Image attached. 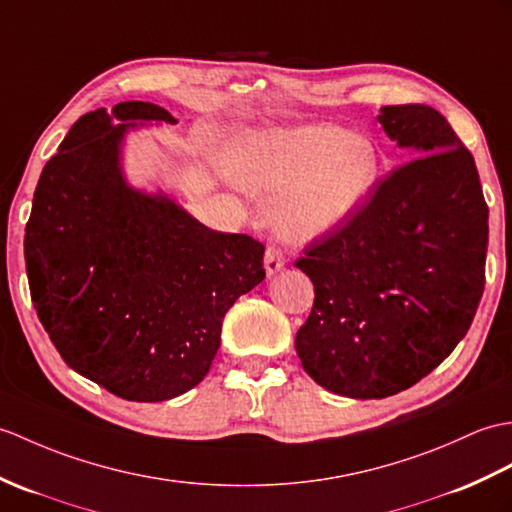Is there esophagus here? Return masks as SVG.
<instances>
[{
    "instance_id": "1",
    "label": "esophagus",
    "mask_w": 512,
    "mask_h": 512,
    "mask_svg": "<svg viewBox=\"0 0 512 512\" xmlns=\"http://www.w3.org/2000/svg\"><path fill=\"white\" fill-rule=\"evenodd\" d=\"M264 268H266V275H268V277L277 275V272L283 268V255H281V251H277V248L268 246L266 257H264Z\"/></svg>"
}]
</instances>
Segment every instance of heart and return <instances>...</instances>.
<instances>
[{"label": "heart", "instance_id": "obj_1", "mask_svg": "<svg viewBox=\"0 0 512 512\" xmlns=\"http://www.w3.org/2000/svg\"><path fill=\"white\" fill-rule=\"evenodd\" d=\"M233 181L266 202L283 240L305 242L349 222L373 194L379 159L351 130L329 124L270 130L224 152Z\"/></svg>", "mask_w": 512, "mask_h": 512}]
</instances>
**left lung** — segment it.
Instances as JSON below:
<instances>
[{
	"label": "left lung",
	"instance_id": "obj_1",
	"mask_svg": "<svg viewBox=\"0 0 512 512\" xmlns=\"http://www.w3.org/2000/svg\"><path fill=\"white\" fill-rule=\"evenodd\" d=\"M377 122L417 159L296 261L316 292L296 353L318 386L351 399L397 395L456 349L482 299L489 246L475 161L445 117L399 104Z\"/></svg>",
	"mask_w": 512,
	"mask_h": 512
}]
</instances>
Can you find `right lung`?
I'll return each instance as SVG.
<instances>
[{
  "instance_id": "add662e5",
  "label": "right lung",
  "mask_w": 512,
  "mask_h": 512,
  "mask_svg": "<svg viewBox=\"0 0 512 512\" xmlns=\"http://www.w3.org/2000/svg\"><path fill=\"white\" fill-rule=\"evenodd\" d=\"M176 124L150 102L82 115L45 163L26 224V270L69 368L128 401H168L202 382L222 318L264 281V244L211 231L126 181L128 130Z\"/></svg>"
}]
</instances>
